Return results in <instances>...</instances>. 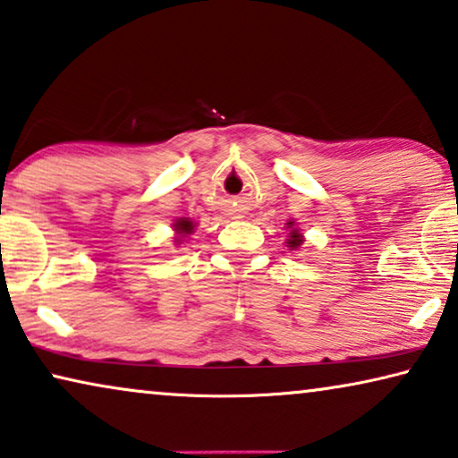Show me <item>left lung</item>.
Instances as JSON below:
<instances>
[{"label": "left lung", "instance_id": "left-lung-1", "mask_svg": "<svg viewBox=\"0 0 458 458\" xmlns=\"http://www.w3.org/2000/svg\"><path fill=\"white\" fill-rule=\"evenodd\" d=\"M291 225V223H289ZM301 243V237L300 235H297L295 233V231H293V233H291V240H289V245H291V248H295V245H300Z\"/></svg>", "mask_w": 458, "mask_h": 458}]
</instances>
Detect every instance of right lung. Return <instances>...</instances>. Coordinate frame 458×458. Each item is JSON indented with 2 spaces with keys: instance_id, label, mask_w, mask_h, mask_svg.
Here are the masks:
<instances>
[{
  "instance_id": "1",
  "label": "right lung",
  "mask_w": 458,
  "mask_h": 458,
  "mask_svg": "<svg viewBox=\"0 0 458 458\" xmlns=\"http://www.w3.org/2000/svg\"><path fill=\"white\" fill-rule=\"evenodd\" d=\"M175 229L180 231V233H191V229H194V225L188 218H182V221L175 223Z\"/></svg>"
}]
</instances>
